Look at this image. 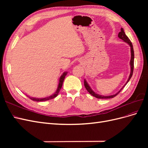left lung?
<instances>
[{"mask_svg": "<svg viewBox=\"0 0 148 148\" xmlns=\"http://www.w3.org/2000/svg\"><path fill=\"white\" fill-rule=\"evenodd\" d=\"M118 36L120 39H122L123 41L125 42H127L128 45L130 46V47L131 48V60H130V67H131V71H130V74L129 75V77H128V79L127 80V83L125 84L124 86L121 88L120 89V91L117 92L116 94H115V95H111V96H102V95H98V94H96L95 92H94L92 89L91 88V87L89 86L88 83H87V82L86 81V79H84V86H85V88L86 89V90L88 91V92L89 94H91V95L92 96H95V97L96 98H98V99H109V98H113L115 96H117L118 94L122 90V89L125 87V85H126L127 84V83L130 81V78H132V75H133V68H134V51H133V45H132V42L130 41V40L129 39V38L127 37V36L125 34L124 31H123V28H121V30H120V32H119V34H118Z\"/></svg>", "mask_w": 148, "mask_h": 148, "instance_id": "obj_1", "label": "left lung"}]
</instances>
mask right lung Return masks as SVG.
<instances>
[{
	"mask_svg": "<svg viewBox=\"0 0 148 148\" xmlns=\"http://www.w3.org/2000/svg\"><path fill=\"white\" fill-rule=\"evenodd\" d=\"M67 73L66 71H65V72H64L63 74H62L61 75V77H60L59 78V85H58V87H57V90L56 91V92L54 94H53V95H52L51 96H48V97H44V98H35V97H29V99H31V100L33 101H37V102H40V101H47V100H50V99H53V98H55L57 95L58 94H59L60 89L62 88V84H63V82L64 81V79H65V76L66 75Z\"/></svg>",
	"mask_w": 148,
	"mask_h": 148,
	"instance_id": "right-lung-1",
	"label": "right lung"
}]
</instances>
